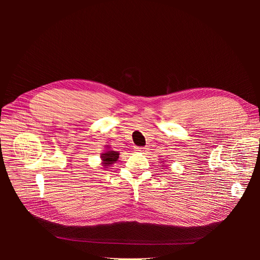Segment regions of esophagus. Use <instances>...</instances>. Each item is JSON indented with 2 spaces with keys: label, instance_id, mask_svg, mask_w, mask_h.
<instances>
[{
  "label": "esophagus",
  "instance_id": "1",
  "mask_svg": "<svg viewBox=\"0 0 260 260\" xmlns=\"http://www.w3.org/2000/svg\"><path fill=\"white\" fill-rule=\"evenodd\" d=\"M136 151L137 152H145L146 151V148L145 147H136Z\"/></svg>",
  "mask_w": 260,
  "mask_h": 260
}]
</instances>
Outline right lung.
<instances>
[{
  "mask_svg": "<svg viewBox=\"0 0 260 260\" xmlns=\"http://www.w3.org/2000/svg\"><path fill=\"white\" fill-rule=\"evenodd\" d=\"M101 158H102V164L103 166L109 167V165H113L117 161V159L119 158V153L117 151H112V149H108L105 153L101 154Z\"/></svg>",
  "mask_w": 260,
  "mask_h": 260,
  "instance_id": "obj_1",
  "label": "right lung"
}]
</instances>
